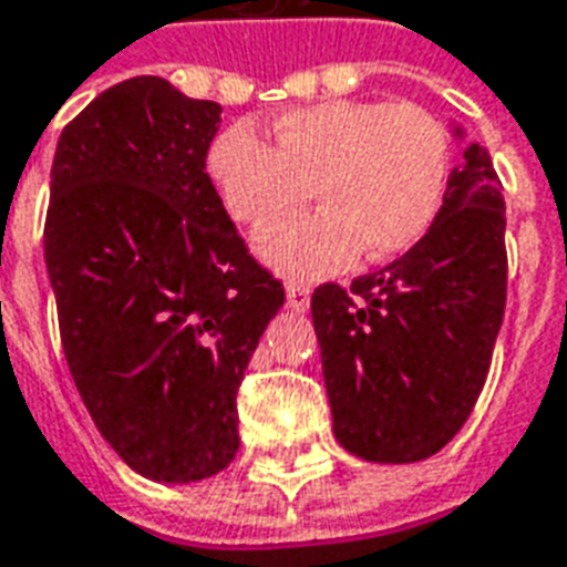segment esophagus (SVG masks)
I'll list each match as a JSON object with an SVG mask.
<instances>
[{
  "label": "esophagus",
  "mask_w": 567,
  "mask_h": 567,
  "mask_svg": "<svg viewBox=\"0 0 567 567\" xmlns=\"http://www.w3.org/2000/svg\"><path fill=\"white\" fill-rule=\"evenodd\" d=\"M288 307L303 312L309 307V288H303V285H288Z\"/></svg>",
  "instance_id": "34e87169"
}]
</instances>
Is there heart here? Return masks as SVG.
<instances>
[{
    "label": "heart",
    "mask_w": 567,
    "mask_h": 567,
    "mask_svg": "<svg viewBox=\"0 0 567 567\" xmlns=\"http://www.w3.org/2000/svg\"><path fill=\"white\" fill-rule=\"evenodd\" d=\"M446 163V133L427 109L373 100L297 105L272 121V145L239 124L209 148L212 182L236 224L260 230L307 194L319 199V212L255 243L288 279L346 270L358 251L385 260L416 246L440 209Z\"/></svg>",
    "instance_id": "b5f03b06"
}]
</instances>
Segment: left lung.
<instances>
[{"instance_id": "1", "label": "left lung", "mask_w": 567, "mask_h": 567, "mask_svg": "<svg viewBox=\"0 0 567 567\" xmlns=\"http://www.w3.org/2000/svg\"><path fill=\"white\" fill-rule=\"evenodd\" d=\"M450 130L464 142L458 124ZM504 227L492 157L464 142L434 221L404 258L349 288H316L321 377L346 452L410 464L462 431L504 319Z\"/></svg>"}]
</instances>
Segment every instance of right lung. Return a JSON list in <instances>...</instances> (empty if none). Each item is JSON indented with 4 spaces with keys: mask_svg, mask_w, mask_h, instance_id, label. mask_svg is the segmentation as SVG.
<instances>
[{
    "mask_svg": "<svg viewBox=\"0 0 567 567\" xmlns=\"http://www.w3.org/2000/svg\"><path fill=\"white\" fill-rule=\"evenodd\" d=\"M221 105L157 75L100 93L56 142L44 264L81 401L154 483L239 450L236 392L282 309L206 173Z\"/></svg>",
    "mask_w": 567,
    "mask_h": 567,
    "instance_id": "obj_1",
    "label": "right lung"
}]
</instances>
